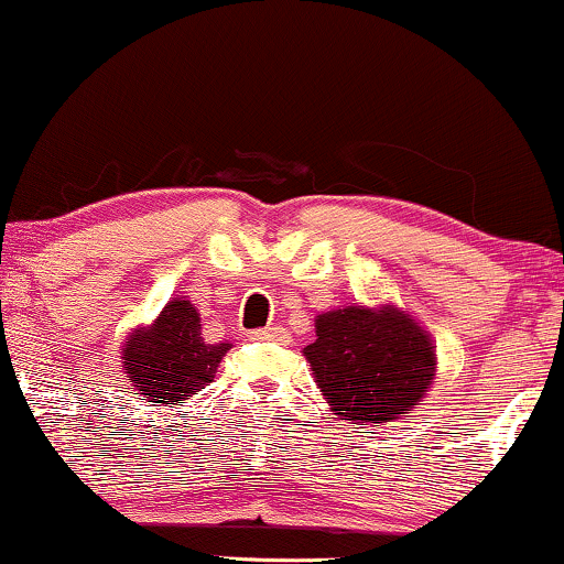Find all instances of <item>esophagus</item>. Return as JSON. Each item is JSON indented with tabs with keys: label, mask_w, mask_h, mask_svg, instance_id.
Wrapping results in <instances>:
<instances>
[{
	"label": "esophagus",
	"mask_w": 564,
	"mask_h": 564,
	"mask_svg": "<svg viewBox=\"0 0 564 564\" xmlns=\"http://www.w3.org/2000/svg\"><path fill=\"white\" fill-rule=\"evenodd\" d=\"M257 341H273V344H286L289 341V330L281 328V325H270V328L254 330Z\"/></svg>",
	"instance_id": "obj_1"
}]
</instances>
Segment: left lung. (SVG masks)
<instances>
[{"instance_id":"1","label":"left lung","mask_w":564,"mask_h":564,"mask_svg":"<svg viewBox=\"0 0 564 564\" xmlns=\"http://www.w3.org/2000/svg\"><path fill=\"white\" fill-rule=\"evenodd\" d=\"M304 349L330 412L359 425L404 417L436 376L431 334L404 310L362 304L317 315Z\"/></svg>"}]
</instances>
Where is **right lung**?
Returning a JSON list of instances; mask_svg holds the SVG:
<instances>
[{
  "label": "right lung",
  "instance_id": "right-lung-1",
  "mask_svg": "<svg viewBox=\"0 0 564 564\" xmlns=\"http://www.w3.org/2000/svg\"><path fill=\"white\" fill-rule=\"evenodd\" d=\"M230 344H207L202 317L188 300H171L160 317L126 338L123 368L135 391L154 406L181 404L213 383Z\"/></svg>",
  "mask_w": 564,
  "mask_h": 564
}]
</instances>
